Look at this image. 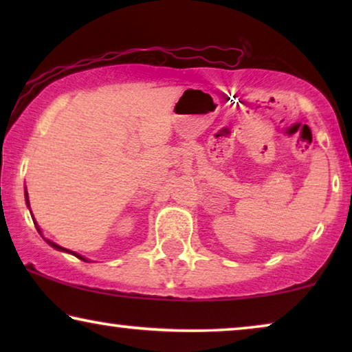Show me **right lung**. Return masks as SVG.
Segmentation results:
<instances>
[{"instance_id": "right-lung-1", "label": "right lung", "mask_w": 352, "mask_h": 352, "mask_svg": "<svg viewBox=\"0 0 352 352\" xmlns=\"http://www.w3.org/2000/svg\"><path fill=\"white\" fill-rule=\"evenodd\" d=\"M25 197H27V192H25ZM27 205H28V199H27ZM47 243L51 245V247H54L56 250H60V252H69V250H65V248H62V247H59V245L57 243H54V242H50V240H47ZM72 253V252H70ZM72 254H75L76 258H80V259H83V261H86V259L83 258V256H80V254H76V253H72Z\"/></svg>"}]
</instances>
